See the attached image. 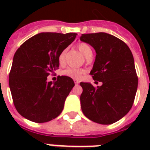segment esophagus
I'll use <instances>...</instances> for the list:
<instances>
[{
  "label": "esophagus",
  "mask_w": 150,
  "mask_h": 150,
  "mask_svg": "<svg viewBox=\"0 0 150 150\" xmlns=\"http://www.w3.org/2000/svg\"><path fill=\"white\" fill-rule=\"evenodd\" d=\"M79 83V81H77V80H75V85H78Z\"/></svg>",
  "instance_id": "1"
}]
</instances>
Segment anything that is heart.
Wrapping results in <instances>:
<instances>
[{
    "mask_svg": "<svg viewBox=\"0 0 150 150\" xmlns=\"http://www.w3.org/2000/svg\"><path fill=\"white\" fill-rule=\"evenodd\" d=\"M78 49L86 57H89V56H93V50H92L91 47L87 44L86 43H81L78 45ZM65 54H66V50H64L61 52V54H59L58 61L60 64H63L64 62V59H65ZM84 72L83 69H80V68H69L63 71L64 75L68 76V77L72 78V79H79L80 76L82 75V73Z\"/></svg>",
    "mask_w": 150,
    "mask_h": 150,
    "instance_id": "1",
    "label": "heart"
}]
</instances>
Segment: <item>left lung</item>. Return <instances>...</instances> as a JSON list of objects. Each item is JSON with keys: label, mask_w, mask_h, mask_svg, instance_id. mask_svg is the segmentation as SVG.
<instances>
[{"label": "left lung", "mask_w": 150, "mask_h": 150, "mask_svg": "<svg viewBox=\"0 0 150 150\" xmlns=\"http://www.w3.org/2000/svg\"><path fill=\"white\" fill-rule=\"evenodd\" d=\"M80 40L96 51L90 75L102 82L96 88L90 82L80 83L83 89L80 96L82 112L96 123H114L129 112L137 91L132 51L123 41L106 33L82 34Z\"/></svg>", "instance_id": "1"}]
</instances>
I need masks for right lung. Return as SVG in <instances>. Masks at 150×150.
Returning <instances> with one entry per match:
<instances>
[{
	"mask_svg": "<svg viewBox=\"0 0 150 150\" xmlns=\"http://www.w3.org/2000/svg\"><path fill=\"white\" fill-rule=\"evenodd\" d=\"M76 33H40L23 43L15 52L9 74V87L17 111L36 123L56 118L75 86L71 78L59 76L48 82L59 68V54L72 43Z\"/></svg>",
	"mask_w": 150,
	"mask_h": 150,
	"instance_id": "obj_1",
	"label": "right lung"
}]
</instances>
